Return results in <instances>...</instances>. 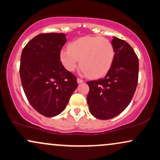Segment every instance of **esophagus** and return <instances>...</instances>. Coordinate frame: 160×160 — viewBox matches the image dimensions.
<instances>
[{"label": "esophagus", "instance_id": "1", "mask_svg": "<svg viewBox=\"0 0 160 160\" xmlns=\"http://www.w3.org/2000/svg\"><path fill=\"white\" fill-rule=\"evenodd\" d=\"M77 81H78V83H82V82H84L83 80H81V79H80V78H78V79H77Z\"/></svg>", "mask_w": 160, "mask_h": 160}]
</instances>
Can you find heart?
Returning a JSON list of instances; mask_svg holds the SVG:
<instances>
[{
	"instance_id": "b5f03b06",
	"label": "heart",
	"mask_w": 160,
	"mask_h": 160,
	"mask_svg": "<svg viewBox=\"0 0 160 160\" xmlns=\"http://www.w3.org/2000/svg\"><path fill=\"white\" fill-rule=\"evenodd\" d=\"M115 49L109 40L101 37H83L62 49L59 58L68 71L79 65L90 78H99L107 74L114 61Z\"/></svg>"
}]
</instances>
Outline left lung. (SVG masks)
<instances>
[{"label":"left lung","mask_w":160,"mask_h":160,"mask_svg":"<svg viewBox=\"0 0 160 160\" xmlns=\"http://www.w3.org/2000/svg\"><path fill=\"white\" fill-rule=\"evenodd\" d=\"M115 49L112 67L104 78L88 81L87 103L90 113L99 120L117 117L131 102L138 80V58L127 42L113 37Z\"/></svg>","instance_id":"1"}]
</instances>
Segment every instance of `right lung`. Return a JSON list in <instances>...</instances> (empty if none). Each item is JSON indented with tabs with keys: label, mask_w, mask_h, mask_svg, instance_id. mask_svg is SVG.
I'll list each match as a JSON object with an SVG mask.
<instances>
[{
	"label": "right lung",
	"mask_w": 160,
	"mask_h": 160,
	"mask_svg": "<svg viewBox=\"0 0 160 160\" xmlns=\"http://www.w3.org/2000/svg\"><path fill=\"white\" fill-rule=\"evenodd\" d=\"M66 41L62 33L40 34L22 52L19 73L23 90L31 105L47 117L61 113L78 86L76 77L60 62Z\"/></svg>",
	"instance_id": "add662e5"
}]
</instances>
